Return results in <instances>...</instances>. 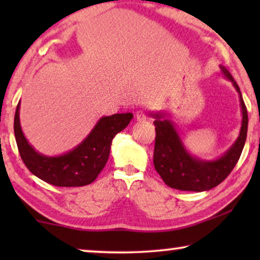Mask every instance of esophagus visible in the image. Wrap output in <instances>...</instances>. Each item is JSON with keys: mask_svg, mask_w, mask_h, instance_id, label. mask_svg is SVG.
<instances>
[{"mask_svg": "<svg viewBox=\"0 0 260 260\" xmlns=\"http://www.w3.org/2000/svg\"><path fill=\"white\" fill-rule=\"evenodd\" d=\"M136 119L138 120V122H143V120L147 119V116H145L144 111H142V110H140V111L136 112Z\"/></svg>", "mask_w": 260, "mask_h": 260, "instance_id": "obj_1", "label": "esophagus"}]
</instances>
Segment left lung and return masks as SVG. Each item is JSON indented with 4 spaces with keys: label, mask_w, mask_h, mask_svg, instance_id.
I'll list each match as a JSON object with an SVG mask.
<instances>
[{
    "label": "left lung",
    "mask_w": 260,
    "mask_h": 260,
    "mask_svg": "<svg viewBox=\"0 0 260 260\" xmlns=\"http://www.w3.org/2000/svg\"><path fill=\"white\" fill-rule=\"evenodd\" d=\"M222 77L232 83L239 95L241 109V126L239 136L223 154L214 159H202L191 155L183 143L176 124L165 111L151 112L154 118L156 141L154 166L167 186L180 190L205 191L222 182L236 167L243 151L247 135V110L244 104L240 88L227 71L220 65Z\"/></svg>",
    "instance_id": "left-lung-1"
}]
</instances>
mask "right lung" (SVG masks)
Here are the masks:
<instances>
[{
	"mask_svg": "<svg viewBox=\"0 0 260 260\" xmlns=\"http://www.w3.org/2000/svg\"><path fill=\"white\" fill-rule=\"evenodd\" d=\"M133 118L131 112L102 117L77 147L61 155L47 156L35 150L24 136L19 103L14 118V134L21 158L33 175L53 186L81 187L97 179L109 159L113 137L125 129Z\"/></svg>",
	"mask_w": 260,
	"mask_h": 260,
	"instance_id": "obj_1",
	"label": "right lung"
}]
</instances>
